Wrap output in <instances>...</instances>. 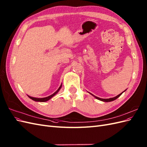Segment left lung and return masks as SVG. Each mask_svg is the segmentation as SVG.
<instances>
[{
  "label": "left lung",
  "mask_w": 147,
  "mask_h": 147,
  "mask_svg": "<svg viewBox=\"0 0 147 147\" xmlns=\"http://www.w3.org/2000/svg\"><path fill=\"white\" fill-rule=\"evenodd\" d=\"M126 90H124L123 92H121V94H119L117 95V96H115V97H112V98H109V99H102V98H99V97H97V96H95L94 95H93L92 94H91V93H90V92H89V93H90V94H91L92 96H94V97H95V98H96V99H98V100H101V101H103V102H111V101H113V100H116L117 98H118V97L123 94V93L124 91H126Z\"/></svg>",
  "instance_id": "obj_1"
}]
</instances>
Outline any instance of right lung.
I'll return each instance as SVG.
<instances>
[{
    "label": "right lung",
    "mask_w": 147,
    "mask_h": 147,
    "mask_svg": "<svg viewBox=\"0 0 147 147\" xmlns=\"http://www.w3.org/2000/svg\"><path fill=\"white\" fill-rule=\"evenodd\" d=\"M61 87H62V84H61V86H60L59 88H58V90H57L56 92H55L54 93H53V94H51V95H50V96H48V97H43V98H37V97H31V96H28V97H29L30 99H31L34 100V101H36V102H47V101L49 100L50 99H51L53 96H55L57 94V93L59 92V91L61 90Z\"/></svg>",
    "instance_id": "right-lung-1"
}]
</instances>
